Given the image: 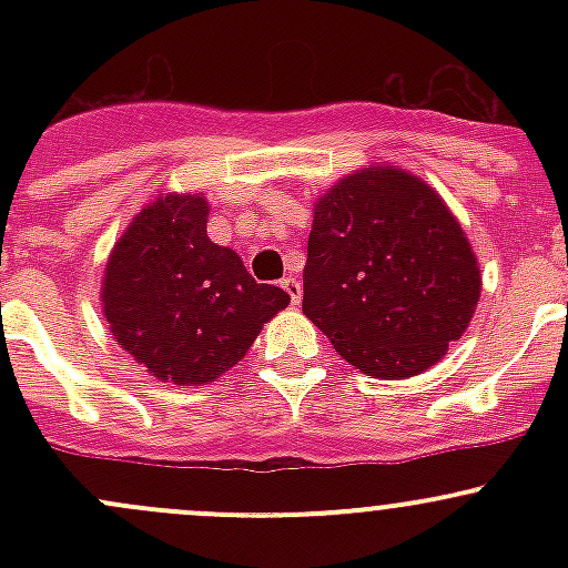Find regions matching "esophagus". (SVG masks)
<instances>
[{
  "mask_svg": "<svg viewBox=\"0 0 568 568\" xmlns=\"http://www.w3.org/2000/svg\"><path fill=\"white\" fill-rule=\"evenodd\" d=\"M280 285H283V291L291 296V302H294V305L302 300V283L296 277H283L280 280Z\"/></svg>",
  "mask_w": 568,
  "mask_h": 568,
  "instance_id": "34e87169",
  "label": "esophagus"
}]
</instances>
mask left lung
I'll use <instances>...</instances> for the list:
<instances>
[{
  "mask_svg": "<svg viewBox=\"0 0 568 568\" xmlns=\"http://www.w3.org/2000/svg\"><path fill=\"white\" fill-rule=\"evenodd\" d=\"M305 316L346 363L379 379L432 368L459 341L480 296L462 225L420 178L368 168L316 203Z\"/></svg>",
  "mask_w": 568,
  "mask_h": 568,
  "instance_id": "8db88e82",
  "label": "left lung"
}]
</instances>
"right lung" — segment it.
<instances>
[{
	"label": "right lung",
	"instance_id": "right-lung-1",
	"mask_svg": "<svg viewBox=\"0 0 568 568\" xmlns=\"http://www.w3.org/2000/svg\"><path fill=\"white\" fill-rule=\"evenodd\" d=\"M205 216L203 197H159L114 244L104 274L112 335L173 385H209L225 374L291 302L277 285L255 283L236 252L211 242Z\"/></svg>",
	"mask_w": 568,
	"mask_h": 568
}]
</instances>
